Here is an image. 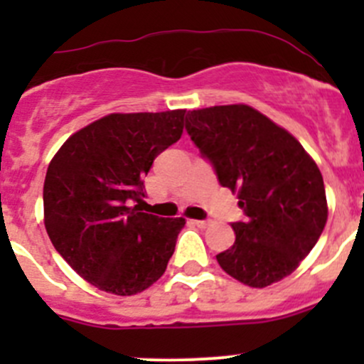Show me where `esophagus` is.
Segmentation results:
<instances>
[{"label":"esophagus","instance_id":"34e87169","mask_svg":"<svg viewBox=\"0 0 364 364\" xmlns=\"http://www.w3.org/2000/svg\"><path fill=\"white\" fill-rule=\"evenodd\" d=\"M190 223L196 227H199V229H205V227L209 225V220H190Z\"/></svg>","mask_w":364,"mask_h":364}]
</instances>
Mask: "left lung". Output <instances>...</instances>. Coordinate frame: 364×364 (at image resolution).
Here are the masks:
<instances>
[{
	"label": "left lung",
	"mask_w": 364,
	"mask_h": 364,
	"mask_svg": "<svg viewBox=\"0 0 364 364\" xmlns=\"http://www.w3.org/2000/svg\"><path fill=\"white\" fill-rule=\"evenodd\" d=\"M186 132L247 216L230 223L236 241L216 255L220 267L259 289L289 277L328 220L317 164L296 137L250 105L188 111Z\"/></svg>",
	"instance_id": "8db88e82"
}]
</instances>
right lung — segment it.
<instances>
[{
    "instance_id": "right-lung-1",
    "label": "right lung",
    "mask_w": 364,
    "mask_h": 364,
    "mask_svg": "<svg viewBox=\"0 0 364 364\" xmlns=\"http://www.w3.org/2000/svg\"><path fill=\"white\" fill-rule=\"evenodd\" d=\"M185 112L109 114L75 132L50 160L47 234L72 269L100 291L137 294L167 269L185 218L142 211V178L179 141Z\"/></svg>"
}]
</instances>
